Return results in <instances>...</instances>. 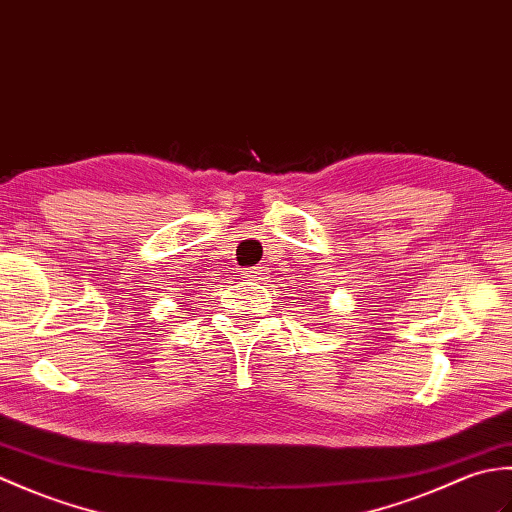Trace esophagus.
<instances>
[{
  "instance_id": "esophagus-1",
  "label": "esophagus",
  "mask_w": 512,
  "mask_h": 512,
  "mask_svg": "<svg viewBox=\"0 0 512 512\" xmlns=\"http://www.w3.org/2000/svg\"><path fill=\"white\" fill-rule=\"evenodd\" d=\"M264 275H266V270H264V266H255V268H250V270H246V279H264Z\"/></svg>"
}]
</instances>
